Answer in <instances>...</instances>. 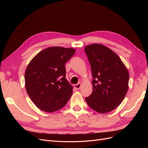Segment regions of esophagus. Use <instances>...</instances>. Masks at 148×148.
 <instances>
[{
	"label": "esophagus",
	"mask_w": 148,
	"mask_h": 148,
	"mask_svg": "<svg viewBox=\"0 0 148 148\" xmlns=\"http://www.w3.org/2000/svg\"><path fill=\"white\" fill-rule=\"evenodd\" d=\"M81 86H82V84L81 83H78V84H75L74 85V88L76 89H77V90H78V89H80V88H81Z\"/></svg>",
	"instance_id": "34e87169"
}]
</instances>
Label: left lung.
Returning a JSON list of instances; mask_svg holds the SVG:
<instances>
[{
  "mask_svg": "<svg viewBox=\"0 0 148 148\" xmlns=\"http://www.w3.org/2000/svg\"><path fill=\"white\" fill-rule=\"evenodd\" d=\"M91 65L92 92L85 98L88 106L97 112L105 114L121 104L128 89L129 73L116 53L100 44L84 48Z\"/></svg>",
  "mask_w": 148,
  "mask_h": 148,
  "instance_id": "8db88e82",
  "label": "left lung"
}]
</instances>
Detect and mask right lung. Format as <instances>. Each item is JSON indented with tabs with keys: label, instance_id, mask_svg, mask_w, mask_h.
Segmentation results:
<instances>
[{
	"label": "right lung",
	"instance_id": "1",
	"mask_svg": "<svg viewBox=\"0 0 148 148\" xmlns=\"http://www.w3.org/2000/svg\"><path fill=\"white\" fill-rule=\"evenodd\" d=\"M75 51L71 48L49 47L39 52L26 67V90L39 109L53 112L70 99L73 87L65 78V64Z\"/></svg>",
	"mask_w": 148,
	"mask_h": 148
}]
</instances>
